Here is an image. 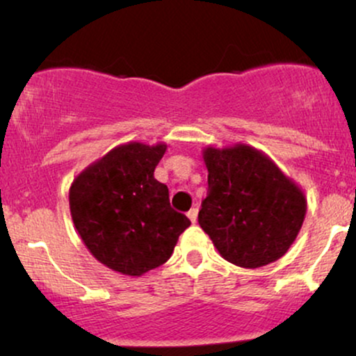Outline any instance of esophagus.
I'll return each mask as SVG.
<instances>
[{
  "label": "esophagus",
  "mask_w": 356,
  "mask_h": 356,
  "mask_svg": "<svg viewBox=\"0 0 356 356\" xmlns=\"http://www.w3.org/2000/svg\"><path fill=\"white\" fill-rule=\"evenodd\" d=\"M197 212H199L197 206H194L189 212H187V218L191 219V222H195V220H197Z\"/></svg>",
  "instance_id": "1"
}]
</instances>
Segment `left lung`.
<instances>
[{
  "label": "left lung",
  "mask_w": 356,
  "mask_h": 356,
  "mask_svg": "<svg viewBox=\"0 0 356 356\" xmlns=\"http://www.w3.org/2000/svg\"><path fill=\"white\" fill-rule=\"evenodd\" d=\"M202 159L209 187L197 219L219 254L251 269L284 256L306 216L300 186L248 144L209 145Z\"/></svg>",
  "instance_id": "obj_1"
}]
</instances>
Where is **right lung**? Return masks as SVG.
I'll return each instance as SVG.
<instances>
[{"label":"right lung","mask_w":356,"mask_h":356,"mask_svg":"<svg viewBox=\"0 0 356 356\" xmlns=\"http://www.w3.org/2000/svg\"><path fill=\"white\" fill-rule=\"evenodd\" d=\"M164 142H127L73 179L75 229L97 261L125 276H142L172 254L191 220L174 211L169 189L154 177Z\"/></svg>","instance_id":"add662e5"}]
</instances>
